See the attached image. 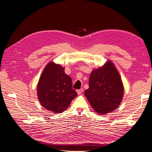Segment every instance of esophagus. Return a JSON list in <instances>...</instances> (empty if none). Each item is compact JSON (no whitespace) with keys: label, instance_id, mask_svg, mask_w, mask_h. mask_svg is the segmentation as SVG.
Wrapping results in <instances>:
<instances>
[{"label":"esophagus","instance_id":"esophagus-1","mask_svg":"<svg viewBox=\"0 0 152 152\" xmlns=\"http://www.w3.org/2000/svg\"><path fill=\"white\" fill-rule=\"evenodd\" d=\"M83 89H78V90H77L76 91V92H77V94H78V95H80L82 92H83Z\"/></svg>","mask_w":152,"mask_h":152}]
</instances>
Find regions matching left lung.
<instances>
[{"label":"left lung","mask_w":152,"mask_h":152,"mask_svg":"<svg viewBox=\"0 0 152 152\" xmlns=\"http://www.w3.org/2000/svg\"><path fill=\"white\" fill-rule=\"evenodd\" d=\"M89 86L84 94L95 113L105 115L120 105L124 86L120 75L111 60L91 72Z\"/></svg>","instance_id":"1"}]
</instances>
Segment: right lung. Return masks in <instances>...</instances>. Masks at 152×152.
Returning <instances> with one entry per match:
<instances>
[{"instance_id": "add662e5", "label": "right lung", "mask_w": 152, "mask_h": 152, "mask_svg": "<svg viewBox=\"0 0 152 152\" xmlns=\"http://www.w3.org/2000/svg\"><path fill=\"white\" fill-rule=\"evenodd\" d=\"M72 86L71 78L65 74V68L53 61L49 62L37 84V94L41 105L53 113H62L77 96Z\"/></svg>"}]
</instances>
